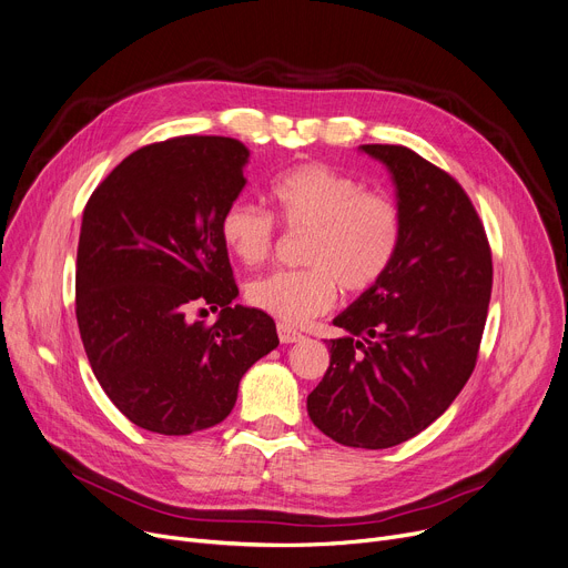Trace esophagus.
Listing matches in <instances>:
<instances>
[{
  "mask_svg": "<svg viewBox=\"0 0 568 568\" xmlns=\"http://www.w3.org/2000/svg\"><path fill=\"white\" fill-rule=\"evenodd\" d=\"M278 338H281V343H300V341H304V336L296 332V329H292L290 324H278Z\"/></svg>",
  "mask_w": 568,
  "mask_h": 568,
  "instance_id": "esophagus-1",
  "label": "esophagus"
}]
</instances>
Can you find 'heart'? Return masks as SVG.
Returning a JSON list of instances; mask_svg holds the SVG:
<instances>
[{"instance_id": "1", "label": "heart", "mask_w": 568, "mask_h": 568, "mask_svg": "<svg viewBox=\"0 0 568 568\" xmlns=\"http://www.w3.org/2000/svg\"><path fill=\"white\" fill-rule=\"evenodd\" d=\"M274 214L255 202L236 200L221 216V239L244 264H260L278 242V223L302 239L300 268H276L246 285L251 306L285 324H302L329 311L338 287L364 294L392 272L403 244L398 202L364 191L332 165L304 163L278 174L268 186Z\"/></svg>"}]
</instances>
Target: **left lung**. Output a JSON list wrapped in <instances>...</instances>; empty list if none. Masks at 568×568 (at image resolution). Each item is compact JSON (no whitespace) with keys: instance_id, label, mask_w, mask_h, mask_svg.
Returning <instances> with one entry per match:
<instances>
[{"instance_id":"8db88e82","label":"left lung","mask_w":568,"mask_h":568,"mask_svg":"<svg viewBox=\"0 0 568 568\" xmlns=\"http://www.w3.org/2000/svg\"><path fill=\"white\" fill-rule=\"evenodd\" d=\"M392 170L405 230L379 285L334 324L329 368L308 396L313 424L356 449H389L428 428L469 379L486 326L493 255L456 179L403 144H364Z\"/></svg>"}]
</instances>
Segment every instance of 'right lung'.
Masks as SVG:
<instances>
[{
    "label": "right lung",
    "instance_id": "obj_1",
    "mask_svg": "<svg viewBox=\"0 0 568 568\" xmlns=\"http://www.w3.org/2000/svg\"><path fill=\"white\" fill-rule=\"evenodd\" d=\"M248 149L179 135L119 163L87 200L75 317L99 384L135 426L191 435L221 424L239 379L278 345L276 324L239 294L221 216L246 186ZM222 308L214 325L193 307Z\"/></svg>",
    "mask_w": 568,
    "mask_h": 568
}]
</instances>
